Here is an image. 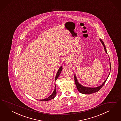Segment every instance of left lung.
Listing matches in <instances>:
<instances>
[{
	"instance_id": "obj_1",
	"label": "left lung",
	"mask_w": 121,
	"mask_h": 121,
	"mask_svg": "<svg viewBox=\"0 0 121 121\" xmlns=\"http://www.w3.org/2000/svg\"><path fill=\"white\" fill-rule=\"evenodd\" d=\"M100 41H101V42L102 43L103 46L104 48V50L106 52V53H107V51H106V46L105 45V44L103 42L102 39H99ZM110 59V58H109ZM110 69H111V64H110ZM110 73L109 74L108 77L107 78L106 80L104 81V82L101 85V86H100L98 87H93V88H91V87H85L83 86H82V85L80 84L78 82V80H77V78H76V76L75 75H74V81H75V83L76 86V87H77V89L78 90V91L79 92L83 94H86V95H89V94H91L92 93H94L95 92L99 91V90L102 88V87L103 86V85L106 82V80L109 77V75H110Z\"/></svg>"
}]
</instances>
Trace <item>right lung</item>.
I'll list each match as a JSON object with an SVG mask.
<instances>
[{"mask_svg": "<svg viewBox=\"0 0 121 121\" xmlns=\"http://www.w3.org/2000/svg\"><path fill=\"white\" fill-rule=\"evenodd\" d=\"M62 66H61L59 68V70H58V72L56 73V76H55V82L56 81V80L57 79V78H58L59 77V75L60 74L61 72L62 71ZM56 92H56V86L55 85V90L52 93V94H51V95H50V96H49L48 98H46V99H42V100H39L41 101H47L50 100H51V99H54L55 98L56 95Z\"/></svg>", "mask_w": 121, "mask_h": 121, "instance_id": "1", "label": "right lung"}]
</instances>
